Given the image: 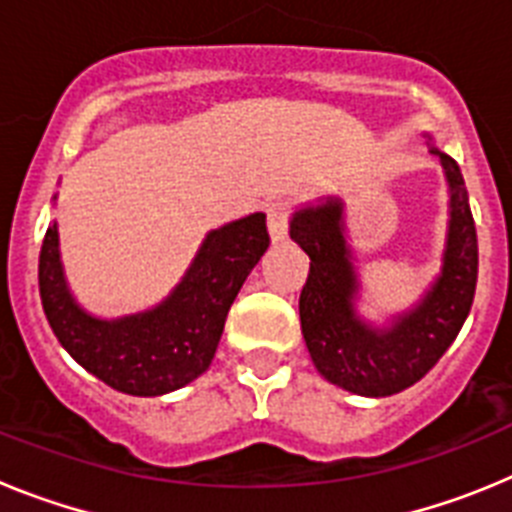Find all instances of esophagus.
<instances>
[{
    "label": "esophagus",
    "mask_w": 512,
    "mask_h": 512,
    "mask_svg": "<svg viewBox=\"0 0 512 512\" xmlns=\"http://www.w3.org/2000/svg\"><path fill=\"white\" fill-rule=\"evenodd\" d=\"M289 233V210L287 205L277 202V205H269V235L274 243L287 241Z\"/></svg>",
    "instance_id": "obj_1"
}]
</instances>
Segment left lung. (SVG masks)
Here are the masks:
<instances>
[{
	"label": "left lung",
	"mask_w": 512,
	"mask_h": 512,
	"mask_svg": "<svg viewBox=\"0 0 512 512\" xmlns=\"http://www.w3.org/2000/svg\"><path fill=\"white\" fill-rule=\"evenodd\" d=\"M431 140L449 184V228L438 277L410 310L387 325L359 315V269L348 243L346 202L336 194L300 207L289 220V238L310 256L300 295L307 351L320 374L361 397H390L431 372L459 336L477 287V230L459 164Z\"/></svg>",
	"instance_id": "1"
}]
</instances>
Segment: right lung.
<instances>
[{
	"instance_id": "1",
	"label": "right lung",
	"mask_w": 512,
	"mask_h": 512,
	"mask_svg": "<svg viewBox=\"0 0 512 512\" xmlns=\"http://www.w3.org/2000/svg\"><path fill=\"white\" fill-rule=\"evenodd\" d=\"M266 248L264 212L233 220L205 235L182 282L158 305L99 318L71 295L53 223L40 248V300L61 346L89 374L125 395H169L210 369L230 305Z\"/></svg>"
}]
</instances>
